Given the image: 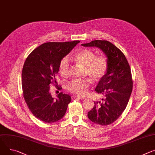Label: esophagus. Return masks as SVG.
<instances>
[{"mask_svg": "<svg viewBox=\"0 0 155 155\" xmlns=\"http://www.w3.org/2000/svg\"><path fill=\"white\" fill-rule=\"evenodd\" d=\"M75 97L78 98V99H81V100H85V97L84 96H75Z\"/></svg>", "mask_w": 155, "mask_h": 155, "instance_id": "esophagus-1", "label": "esophagus"}]
</instances>
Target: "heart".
Segmentation results:
<instances>
[{
	"label": "heart",
	"instance_id": "b5f03b06",
	"mask_svg": "<svg viewBox=\"0 0 155 155\" xmlns=\"http://www.w3.org/2000/svg\"><path fill=\"white\" fill-rule=\"evenodd\" d=\"M77 64L85 67V74L88 75L94 81L100 80L107 72L108 68L107 59L104 55L96 57V54L91 50L84 49L76 53L72 58ZM70 70V63L67 58L62 59L59 64L61 75L66 77ZM90 81L87 78L74 80L68 82L67 89L73 93L83 95L87 92Z\"/></svg>",
	"mask_w": 155,
	"mask_h": 155
}]
</instances>
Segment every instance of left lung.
Listing matches in <instances>:
<instances>
[{"mask_svg": "<svg viewBox=\"0 0 155 155\" xmlns=\"http://www.w3.org/2000/svg\"><path fill=\"white\" fill-rule=\"evenodd\" d=\"M81 46L97 47L107 57V72L95 88L104 98L94 102L93 108L88 112V117L97 124H110L122 114L130 99L133 88L130 65L122 52L107 41L94 40Z\"/></svg>", "mask_w": 155, "mask_h": 155, "instance_id": "left-lung-1", "label": "left lung"}]
</instances>
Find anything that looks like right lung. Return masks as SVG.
Wrapping results in <instances>:
<instances>
[{
    "label": "right lung",
    "instance_id": "1",
    "mask_svg": "<svg viewBox=\"0 0 155 155\" xmlns=\"http://www.w3.org/2000/svg\"><path fill=\"white\" fill-rule=\"evenodd\" d=\"M78 43L80 41L44 43L34 49L25 62L21 74L24 99L32 114L42 121L57 122L65 114L71 97L60 93L54 99L50 85H58L55 76L60 62Z\"/></svg>",
    "mask_w": 155,
    "mask_h": 155
}]
</instances>
